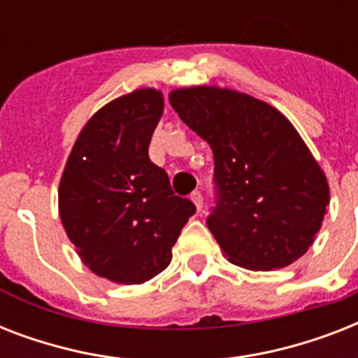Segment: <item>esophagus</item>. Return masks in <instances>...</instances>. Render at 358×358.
<instances>
[{
	"instance_id": "esophagus-1",
	"label": "esophagus",
	"mask_w": 358,
	"mask_h": 358,
	"mask_svg": "<svg viewBox=\"0 0 358 358\" xmlns=\"http://www.w3.org/2000/svg\"><path fill=\"white\" fill-rule=\"evenodd\" d=\"M191 201L195 202L196 210L201 212V210H202V204H204V199H202V193H201V191H195V193H191Z\"/></svg>"
}]
</instances>
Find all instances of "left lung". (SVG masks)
Listing matches in <instances>:
<instances>
[{
	"label": "left lung",
	"mask_w": 358,
	"mask_h": 358,
	"mask_svg": "<svg viewBox=\"0 0 358 358\" xmlns=\"http://www.w3.org/2000/svg\"><path fill=\"white\" fill-rule=\"evenodd\" d=\"M169 100L212 146L215 206L206 224L229 260L269 271L305 255L329 206V184L289 120L219 87L178 89Z\"/></svg>",
	"instance_id": "8db88e82"
}]
</instances>
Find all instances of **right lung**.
<instances>
[{"label":"right lung","mask_w":358,"mask_h":358,"mask_svg":"<svg viewBox=\"0 0 358 358\" xmlns=\"http://www.w3.org/2000/svg\"><path fill=\"white\" fill-rule=\"evenodd\" d=\"M162 92L139 89L103 106L81 129L59 185V213L85 266L119 284H143L171 264L195 213L148 157Z\"/></svg>","instance_id":"add662e5"}]
</instances>
